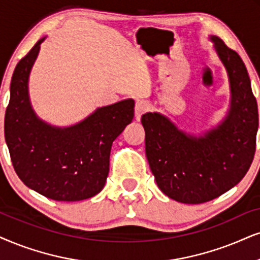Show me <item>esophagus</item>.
<instances>
[{"label":"esophagus","mask_w":260,"mask_h":260,"mask_svg":"<svg viewBox=\"0 0 260 260\" xmlns=\"http://www.w3.org/2000/svg\"><path fill=\"white\" fill-rule=\"evenodd\" d=\"M150 109V103L145 100H140L136 103V115L137 117H139L141 114L146 113Z\"/></svg>","instance_id":"obj_1"}]
</instances>
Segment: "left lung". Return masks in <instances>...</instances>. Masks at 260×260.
<instances>
[{
    "instance_id": "8db88e82",
    "label": "left lung",
    "mask_w": 260,
    "mask_h": 260,
    "mask_svg": "<svg viewBox=\"0 0 260 260\" xmlns=\"http://www.w3.org/2000/svg\"><path fill=\"white\" fill-rule=\"evenodd\" d=\"M231 83V110L204 137L187 136L163 115L141 116L145 151L157 186L185 204H202L222 196L241 181L255 152L258 107L246 66L239 54L212 36Z\"/></svg>"
}]
</instances>
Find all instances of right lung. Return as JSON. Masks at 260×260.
Masks as SVG:
<instances>
[{"instance_id": "right-lung-1", "label": "right lung", "mask_w": 260, "mask_h": 260, "mask_svg": "<svg viewBox=\"0 0 260 260\" xmlns=\"http://www.w3.org/2000/svg\"><path fill=\"white\" fill-rule=\"evenodd\" d=\"M44 38L16 64L5 115V138L15 173L26 186L57 202H78L100 193L109 173L113 141L134 116V101L102 107L80 123L51 127L28 100V75Z\"/></svg>"}]
</instances>
